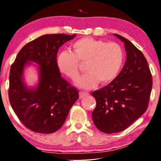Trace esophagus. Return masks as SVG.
Segmentation results:
<instances>
[{
    "mask_svg": "<svg viewBox=\"0 0 161 161\" xmlns=\"http://www.w3.org/2000/svg\"><path fill=\"white\" fill-rule=\"evenodd\" d=\"M88 95H89V93L87 92H84V91L79 92V96H80V98H83L85 97H87Z\"/></svg>",
    "mask_w": 161,
    "mask_h": 161,
    "instance_id": "obj_1",
    "label": "esophagus"
}]
</instances>
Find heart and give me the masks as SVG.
I'll return each instance as SVG.
<instances>
[{"mask_svg":"<svg viewBox=\"0 0 161 161\" xmlns=\"http://www.w3.org/2000/svg\"><path fill=\"white\" fill-rule=\"evenodd\" d=\"M73 52L64 51L58 55L57 66L61 73L75 80L80 74L81 64H86L87 72L76 81V86L91 89L110 83L117 77L125 58L122 47L90 37L80 39L72 45Z\"/></svg>","mask_w":161,"mask_h":161,"instance_id":"1","label":"heart"}]
</instances>
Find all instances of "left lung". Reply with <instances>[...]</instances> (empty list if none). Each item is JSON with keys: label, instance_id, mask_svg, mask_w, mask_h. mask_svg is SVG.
Wrapping results in <instances>:
<instances>
[{"label": "left lung", "instance_id": "8db88e82", "mask_svg": "<svg viewBox=\"0 0 161 161\" xmlns=\"http://www.w3.org/2000/svg\"><path fill=\"white\" fill-rule=\"evenodd\" d=\"M125 43L126 60L118 75L108 86L92 92L96 107L92 119L106 134L125 130L148 108L152 75L143 53L127 39L114 34Z\"/></svg>", "mask_w": 161, "mask_h": 161}]
</instances>
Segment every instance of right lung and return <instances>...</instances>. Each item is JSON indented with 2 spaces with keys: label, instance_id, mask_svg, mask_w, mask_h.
<instances>
[{
  "label": "right lung",
  "instance_id": "add662e5",
  "mask_svg": "<svg viewBox=\"0 0 161 161\" xmlns=\"http://www.w3.org/2000/svg\"><path fill=\"white\" fill-rule=\"evenodd\" d=\"M75 36H39L22 48L10 67V103L19 121L31 131L52 134L58 130L78 99V90L61 77L56 61L59 47ZM30 61L40 65L38 85L32 89L23 81L24 66Z\"/></svg>",
  "mask_w": 161,
  "mask_h": 161
}]
</instances>
